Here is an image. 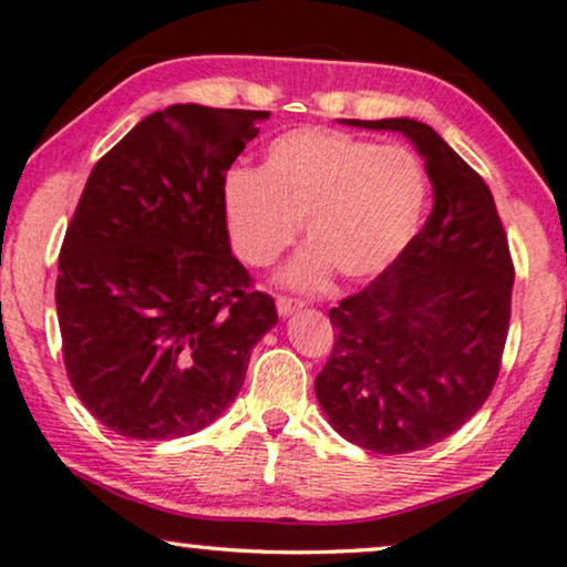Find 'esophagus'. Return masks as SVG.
Returning a JSON list of instances; mask_svg holds the SVG:
<instances>
[{
	"label": "esophagus",
	"mask_w": 567,
	"mask_h": 567,
	"mask_svg": "<svg viewBox=\"0 0 567 567\" xmlns=\"http://www.w3.org/2000/svg\"><path fill=\"white\" fill-rule=\"evenodd\" d=\"M301 306L303 303L299 299H291V296H278V299H276V309H278V313H281V317H289V313L299 311Z\"/></svg>",
	"instance_id": "esophagus-1"
}]
</instances>
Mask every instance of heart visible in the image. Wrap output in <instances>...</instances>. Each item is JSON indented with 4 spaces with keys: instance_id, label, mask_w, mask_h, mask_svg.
<instances>
[{
    "instance_id": "obj_1",
    "label": "heart",
    "mask_w": 567,
    "mask_h": 567,
    "mask_svg": "<svg viewBox=\"0 0 567 567\" xmlns=\"http://www.w3.org/2000/svg\"><path fill=\"white\" fill-rule=\"evenodd\" d=\"M426 208V175L416 155L333 127L291 130L264 153L261 171L223 178L230 244L248 266H271L303 220L306 254L286 281L313 289L339 274L369 281L412 244Z\"/></svg>"
}]
</instances>
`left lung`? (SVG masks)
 <instances>
[{
    "label": "left lung",
    "instance_id": "8db88e82",
    "mask_svg": "<svg viewBox=\"0 0 567 567\" xmlns=\"http://www.w3.org/2000/svg\"><path fill=\"white\" fill-rule=\"evenodd\" d=\"M349 125L410 137L434 208L386 271L329 311L337 341L313 389L341 437L406 454L457 432L493 392L515 266L487 183L430 125L410 117Z\"/></svg>",
    "mask_w": 567,
    "mask_h": 567
}]
</instances>
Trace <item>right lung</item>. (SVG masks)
I'll use <instances>...</instances> for the list:
<instances>
[{
  "instance_id": "obj_1",
  "label": "right lung",
  "mask_w": 567,
  "mask_h": 567,
  "mask_svg": "<svg viewBox=\"0 0 567 567\" xmlns=\"http://www.w3.org/2000/svg\"><path fill=\"white\" fill-rule=\"evenodd\" d=\"M268 115L171 105L90 173L54 301L74 394L123 437L175 440L218 420L278 321L230 254L223 213V178Z\"/></svg>"
}]
</instances>
